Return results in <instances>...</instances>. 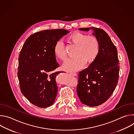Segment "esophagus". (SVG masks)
<instances>
[{
    "instance_id": "obj_1",
    "label": "esophagus",
    "mask_w": 134,
    "mask_h": 134,
    "mask_svg": "<svg viewBox=\"0 0 134 134\" xmlns=\"http://www.w3.org/2000/svg\"><path fill=\"white\" fill-rule=\"evenodd\" d=\"M70 74L71 75H72V76H76L77 75V74H76V73H75V72H72V73H70Z\"/></svg>"
}]
</instances>
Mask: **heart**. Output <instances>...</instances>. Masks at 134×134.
Returning a JSON list of instances; mask_svg holds the SVG:
<instances>
[{
	"label": "heart",
	"mask_w": 134,
	"mask_h": 134,
	"mask_svg": "<svg viewBox=\"0 0 134 134\" xmlns=\"http://www.w3.org/2000/svg\"><path fill=\"white\" fill-rule=\"evenodd\" d=\"M68 39L72 44L77 46L75 51V57L69 59L63 65V69L74 72L83 68L86 62L91 64L94 62L100 52V43L97 38L88 36L81 32H75L70 34ZM55 55L65 61L67 58V53L64 43L61 40L57 41L53 48Z\"/></svg>",
	"instance_id": "b5f03b06"
}]
</instances>
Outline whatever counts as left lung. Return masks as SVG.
I'll list each match as a JSON object with an SVG mask.
<instances>
[{
	"label": "left lung",
	"instance_id": "obj_1",
	"mask_svg": "<svg viewBox=\"0 0 134 134\" xmlns=\"http://www.w3.org/2000/svg\"><path fill=\"white\" fill-rule=\"evenodd\" d=\"M92 33L100 43V52L95 60L80 72L77 93L81 102L89 107H97L105 102L117 85L119 63L116 46L108 34L96 27L80 28Z\"/></svg>",
	"mask_w": 134,
	"mask_h": 134
}]
</instances>
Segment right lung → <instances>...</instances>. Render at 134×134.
I'll return each instance as SVG.
<instances>
[{
    "instance_id": "obj_1",
    "label": "right lung",
    "mask_w": 134,
    "mask_h": 134,
    "mask_svg": "<svg viewBox=\"0 0 134 134\" xmlns=\"http://www.w3.org/2000/svg\"><path fill=\"white\" fill-rule=\"evenodd\" d=\"M69 33L65 29L47 30L30 35L18 58V79L24 97L33 104L47 108L54 102L58 92L55 77L62 71L53 48L55 42Z\"/></svg>"
}]
</instances>
